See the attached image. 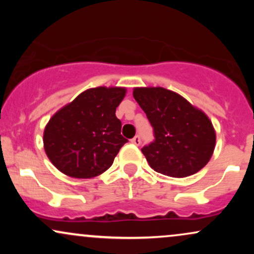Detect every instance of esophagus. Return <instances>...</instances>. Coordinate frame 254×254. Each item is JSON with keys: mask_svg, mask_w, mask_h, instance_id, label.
Listing matches in <instances>:
<instances>
[{"mask_svg": "<svg viewBox=\"0 0 254 254\" xmlns=\"http://www.w3.org/2000/svg\"><path fill=\"white\" fill-rule=\"evenodd\" d=\"M131 143L135 144V145H139L141 144V138H139V136H135L132 139H131Z\"/></svg>", "mask_w": 254, "mask_h": 254, "instance_id": "obj_1", "label": "esophagus"}]
</instances>
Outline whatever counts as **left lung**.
Instances as JSON below:
<instances>
[{
  "label": "left lung",
  "instance_id": "left-lung-1",
  "mask_svg": "<svg viewBox=\"0 0 254 254\" xmlns=\"http://www.w3.org/2000/svg\"><path fill=\"white\" fill-rule=\"evenodd\" d=\"M132 94L155 133V141L142 148L150 167L173 178L202 170L216 144V132L208 116L180 94L162 87H136Z\"/></svg>",
  "mask_w": 254,
  "mask_h": 254
}]
</instances>
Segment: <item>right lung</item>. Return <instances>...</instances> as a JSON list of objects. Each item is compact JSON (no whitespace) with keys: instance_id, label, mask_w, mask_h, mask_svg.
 Masks as SVG:
<instances>
[{"instance_id":"1","label":"right lung","mask_w":254,"mask_h":254,"mask_svg":"<svg viewBox=\"0 0 254 254\" xmlns=\"http://www.w3.org/2000/svg\"><path fill=\"white\" fill-rule=\"evenodd\" d=\"M124 87H95L60 109L44 129V149L52 165L65 176L89 179L112 166L127 139L121 135L116 109Z\"/></svg>"}]
</instances>
